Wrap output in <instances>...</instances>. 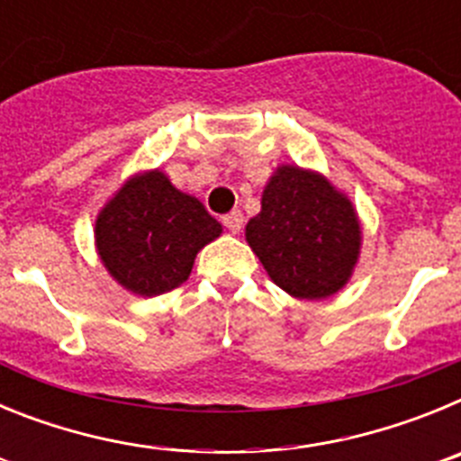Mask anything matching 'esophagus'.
Returning a JSON list of instances; mask_svg holds the SVG:
<instances>
[{
	"label": "esophagus",
	"instance_id": "obj_1",
	"mask_svg": "<svg viewBox=\"0 0 461 461\" xmlns=\"http://www.w3.org/2000/svg\"><path fill=\"white\" fill-rule=\"evenodd\" d=\"M223 226H226L230 233H240V230H242V226H244L242 212H240V210L228 212L226 217H223Z\"/></svg>",
	"mask_w": 461,
	"mask_h": 461
}]
</instances>
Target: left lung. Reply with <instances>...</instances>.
Segmentation results:
<instances>
[{
	"label": "left lung",
	"instance_id": "obj_1",
	"mask_svg": "<svg viewBox=\"0 0 461 461\" xmlns=\"http://www.w3.org/2000/svg\"><path fill=\"white\" fill-rule=\"evenodd\" d=\"M247 242L288 295L325 300L351 279L362 230L353 203L323 175L279 166L247 223Z\"/></svg>",
	"mask_w": 461,
	"mask_h": 461
}]
</instances>
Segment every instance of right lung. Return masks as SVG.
<instances>
[{"instance_id":"1","label":"right lung","mask_w":461,"mask_h":461,"mask_svg":"<svg viewBox=\"0 0 461 461\" xmlns=\"http://www.w3.org/2000/svg\"><path fill=\"white\" fill-rule=\"evenodd\" d=\"M219 235L221 223L198 198L175 189L161 170L129 177L94 226L105 270L120 286L142 297L185 284L195 254Z\"/></svg>"}]
</instances>
